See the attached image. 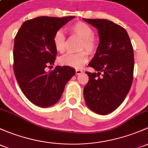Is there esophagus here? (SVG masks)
Here are the masks:
<instances>
[{
    "instance_id": "1",
    "label": "esophagus",
    "mask_w": 148,
    "mask_h": 148,
    "mask_svg": "<svg viewBox=\"0 0 148 148\" xmlns=\"http://www.w3.org/2000/svg\"><path fill=\"white\" fill-rule=\"evenodd\" d=\"M82 73H83V71H82V70L76 69V74H77V75H79V74H82Z\"/></svg>"
}]
</instances>
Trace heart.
I'll return each instance as SVG.
<instances>
[{"mask_svg": "<svg viewBox=\"0 0 148 148\" xmlns=\"http://www.w3.org/2000/svg\"><path fill=\"white\" fill-rule=\"evenodd\" d=\"M72 35L82 38L79 49H86L89 54H94L99 47V40L94 35V29L84 22H77L69 27ZM52 42L56 51L63 53L66 49V42L64 33L61 29L56 31L54 34ZM85 51L77 53H67L59 59L60 64L74 68H81L88 61V54Z\"/></svg>", "mask_w": 148, "mask_h": 148, "instance_id": "1", "label": "heart"}]
</instances>
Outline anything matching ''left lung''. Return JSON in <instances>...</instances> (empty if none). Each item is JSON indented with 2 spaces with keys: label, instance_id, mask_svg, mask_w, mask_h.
I'll return each mask as SVG.
<instances>
[{
  "label": "left lung",
  "instance_id": "1",
  "mask_svg": "<svg viewBox=\"0 0 148 148\" xmlns=\"http://www.w3.org/2000/svg\"><path fill=\"white\" fill-rule=\"evenodd\" d=\"M83 20L98 29L100 42L88 64L98 73L86 72L88 82L84 88V96L90 109L106 115L122 103L130 91L134 70L133 48L121 26L108 20Z\"/></svg>",
  "mask_w": 148,
  "mask_h": 148
}]
</instances>
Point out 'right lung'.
<instances>
[{
    "instance_id": "add662e5",
    "label": "right lung",
    "mask_w": 148,
    "mask_h": 148,
    "mask_svg": "<svg viewBox=\"0 0 148 148\" xmlns=\"http://www.w3.org/2000/svg\"><path fill=\"white\" fill-rule=\"evenodd\" d=\"M75 17L42 16L23 23L14 40L13 70L25 96L40 107H49L60 100L68 81L75 74L69 66L54 65L57 51L54 34Z\"/></svg>"
}]
</instances>
